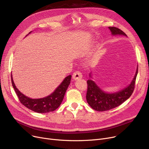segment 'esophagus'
<instances>
[{"mask_svg":"<svg viewBox=\"0 0 149 149\" xmlns=\"http://www.w3.org/2000/svg\"><path fill=\"white\" fill-rule=\"evenodd\" d=\"M83 75L79 71H76L72 75V79L75 80H77L82 79Z\"/></svg>","mask_w":149,"mask_h":149,"instance_id":"34e87169","label":"esophagus"}]
</instances>
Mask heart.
Here are the masks:
<instances>
[{"label":"heart","mask_w":149,"mask_h":149,"mask_svg":"<svg viewBox=\"0 0 149 149\" xmlns=\"http://www.w3.org/2000/svg\"><path fill=\"white\" fill-rule=\"evenodd\" d=\"M88 65H91V60L88 61Z\"/></svg>","instance_id":"obj_1"}]
</instances>
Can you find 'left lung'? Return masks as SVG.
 I'll return each instance as SVG.
<instances>
[{
  "label": "left lung",
  "instance_id": "1",
  "mask_svg": "<svg viewBox=\"0 0 149 149\" xmlns=\"http://www.w3.org/2000/svg\"><path fill=\"white\" fill-rule=\"evenodd\" d=\"M112 36H124L127 37L123 31L116 27H109ZM138 74V66L134 79L130 83L118 92L109 93L101 89L96 83L92 79L87 81L88 91L86 100L89 105L97 111H106L111 110L121 105L126 101L132 94L135 88L136 78ZM91 79H92L91 72L89 74Z\"/></svg>",
  "mask_w": 149,
  "mask_h": 149
}]
</instances>
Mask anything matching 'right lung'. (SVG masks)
<instances>
[{"label": "right lung", "mask_w": 149, "mask_h": 149, "mask_svg": "<svg viewBox=\"0 0 149 149\" xmlns=\"http://www.w3.org/2000/svg\"><path fill=\"white\" fill-rule=\"evenodd\" d=\"M31 31L29 34L31 33ZM27 34L26 36H27ZM71 75L65 77L58 86L48 96L41 98H31L22 93L15 86L11 74L13 87L20 101V103L28 109L37 113H48L57 109L63 100L66 91L70 83Z\"/></svg>", "instance_id": "obj_1"}]
</instances>
